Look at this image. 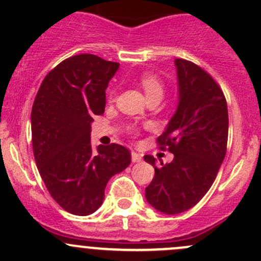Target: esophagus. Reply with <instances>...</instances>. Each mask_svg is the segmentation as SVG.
Segmentation results:
<instances>
[{"mask_svg":"<svg viewBox=\"0 0 261 261\" xmlns=\"http://www.w3.org/2000/svg\"><path fill=\"white\" fill-rule=\"evenodd\" d=\"M131 160H133V163H140L142 160V155L139 152L133 151L131 152Z\"/></svg>","mask_w":261,"mask_h":261,"instance_id":"1","label":"esophagus"}]
</instances>
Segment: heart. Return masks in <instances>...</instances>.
I'll return each mask as SVG.
<instances>
[{
    "label": "heart",
    "instance_id": "b5f03b06",
    "mask_svg": "<svg viewBox=\"0 0 261 261\" xmlns=\"http://www.w3.org/2000/svg\"><path fill=\"white\" fill-rule=\"evenodd\" d=\"M140 82H141V86L147 97L150 98L153 97V96H160V97H163L164 86L161 84V81L159 80L158 76L150 72H145L142 73Z\"/></svg>",
    "mask_w": 261,
    "mask_h": 261
}]
</instances>
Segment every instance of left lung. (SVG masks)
Wrapping results in <instances>:
<instances>
[{"label":"left lung","instance_id":"8db88e82","mask_svg":"<svg viewBox=\"0 0 261 261\" xmlns=\"http://www.w3.org/2000/svg\"><path fill=\"white\" fill-rule=\"evenodd\" d=\"M179 101L175 114L158 138L174 160H144L155 169L145 189L147 202L167 215L195 206L213 185L226 153L229 117L225 96L207 72L182 59H175Z\"/></svg>","mask_w":261,"mask_h":261}]
</instances>
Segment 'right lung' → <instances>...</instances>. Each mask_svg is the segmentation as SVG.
<instances>
[{"instance_id":"right-lung-1","label":"right lung","mask_w":261,"mask_h":261,"mask_svg":"<svg viewBox=\"0 0 261 261\" xmlns=\"http://www.w3.org/2000/svg\"><path fill=\"white\" fill-rule=\"evenodd\" d=\"M119 67L96 55L70 57L47 73L32 106L37 169L55 201L73 215L95 213L109 180L131 163L121 145H91L92 117L105 111V91Z\"/></svg>"}]
</instances>
